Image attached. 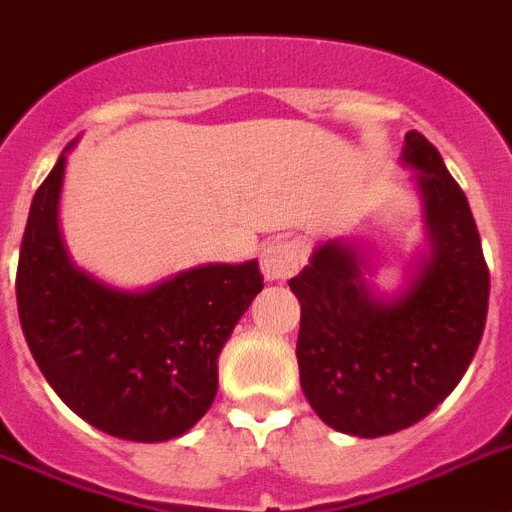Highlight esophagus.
I'll return each instance as SVG.
<instances>
[{"label":"esophagus","instance_id":"1","mask_svg":"<svg viewBox=\"0 0 512 512\" xmlns=\"http://www.w3.org/2000/svg\"><path fill=\"white\" fill-rule=\"evenodd\" d=\"M298 266H301V251L295 243L274 240V243H266L261 251V274L266 282L287 280L290 274L298 272Z\"/></svg>","mask_w":512,"mask_h":512}]
</instances>
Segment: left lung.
<instances>
[{
    "label": "left lung",
    "instance_id": "8db88e82",
    "mask_svg": "<svg viewBox=\"0 0 512 512\" xmlns=\"http://www.w3.org/2000/svg\"><path fill=\"white\" fill-rule=\"evenodd\" d=\"M400 164L411 170L426 235L403 285L379 290L353 232L322 240L290 280L301 303L303 395L324 424L366 439L418 424L458 387L489 306V269L466 193L416 130L405 133Z\"/></svg>",
    "mask_w": 512,
    "mask_h": 512
}]
</instances>
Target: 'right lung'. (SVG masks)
<instances>
[{
	"mask_svg": "<svg viewBox=\"0 0 512 512\" xmlns=\"http://www.w3.org/2000/svg\"><path fill=\"white\" fill-rule=\"evenodd\" d=\"M36 190L18 264V314L38 369L83 421L130 442L183 437L217 395V361L264 290L259 261L198 264L138 290L75 266L59 230L67 154Z\"/></svg>",
	"mask_w": 512,
	"mask_h": 512,
	"instance_id": "1",
	"label": "right lung"
}]
</instances>
